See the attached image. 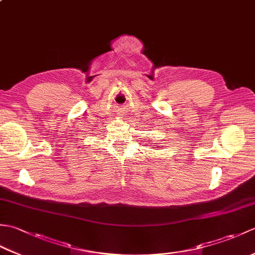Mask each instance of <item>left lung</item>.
<instances>
[{"mask_svg": "<svg viewBox=\"0 0 255 255\" xmlns=\"http://www.w3.org/2000/svg\"><path fill=\"white\" fill-rule=\"evenodd\" d=\"M154 148H156V147H154Z\"/></svg>", "mask_w": 255, "mask_h": 255, "instance_id": "left-lung-1", "label": "left lung"}]
</instances>
